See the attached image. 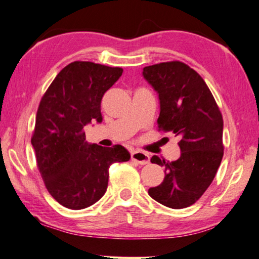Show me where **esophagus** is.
I'll return each instance as SVG.
<instances>
[{
    "label": "esophagus",
    "instance_id": "34e87169",
    "mask_svg": "<svg viewBox=\"0 0 259 259\" xmlns=\"http://www.w3.org/2000/svg\"><path fill=\"white\" fill-rule=\"evenodd\" d=\"M131 158L139 164H148L150 162L149 154L143 152V151H133L131 153Z\"/></svg>",
    "mask_w": 259,
    "mask_h": 259
}]
</instances>
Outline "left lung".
Instances as JSON below:
<instances>
[{"label":"left lung","instance_id":"8db88e82","mask_svg":"<svg viewBox=\"0 0 259 259\" xmlns=\"http://www.w3.org/2000/svg\"><path fill=\"white\" fill-rule=\"evenodd\" d=\"M143 76L159 94V131L179 138L182 151L176 161L151 158L165 168V176L149 195L170 208L188 207L205 193L220 167L222 114L203 77L183 62L145 66Z\"/></svg>","mask_w":259,"mask_h":259}]
</instances>
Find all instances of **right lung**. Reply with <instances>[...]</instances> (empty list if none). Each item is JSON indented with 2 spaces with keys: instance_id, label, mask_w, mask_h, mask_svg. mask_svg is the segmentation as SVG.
Here are the masks:
<instances>
[{
  "instance_id": "add662e5",
  "label": "right lung",
  "mask_w": 259,
  "mask_h": 259,
  "mask_svg": "<svg viewBox=\"0 0 259 259\" xmlns=\"http://www.w3.org/2000/svg\"><path fill=\"white\" fill-rule=\"evenodd\" d=\"M121 73V67L72 62L39 102L31 136L37 167L48 193L67 208L81 209L98 202L108 186L110 165L131 158L119 144H88L83 130L91 120H102V97Z\"/></svg>"
}]
</instances>
